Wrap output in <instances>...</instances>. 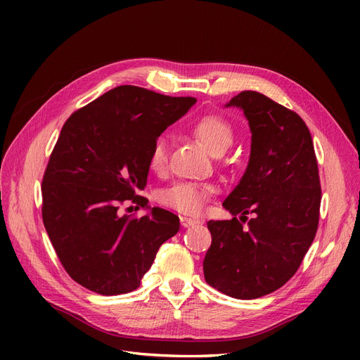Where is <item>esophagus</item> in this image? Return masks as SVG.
Instances as JSON below:
<instances>
[{
    "label": "esophagus",
    "mask_w": 360,
    "mask_h": 360,
    "mask_svg": "<svg viewBox=\"0 0 360 360\" xmlns=\"http://www.w3.org/2000/svg\"><path fill=\"white\" fill-rule=\"evenodd\" d=\"M180 222H181V226H183V228H189V226H195V225L200 224L198 221L191 219V217H186V216H181V217H180Z\"/></svg>",
    "instance_id": "obj_1"
}]
</instances>
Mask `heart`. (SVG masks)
Here are the masks:
<instances>
[{"label":"heart","instance_id":"obj_1","mask_svg":"<svg viewBox=\"0 0 360 360\" xmlns=\"http://www.w3.org/2000/svg\"><path fill=\"white\" fill-rule=\"evenodd\" d=\"M192 134L209 148L214 156H221L233 144L234 130L222 115L205 114L195 120L191 126ZM168 139L158 136L148 151L150 169L163 174L168 167ZM213 188L210 184L197 181H179L172 186L160 191L159 201L174 210L188 214H198L205 202L212 197Z\"/></svg>","mask_w":360,"mask_h":360}]
</instances>
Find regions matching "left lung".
<instances>
[{"label":"left lung","mask_w":360,"mask_h":360,"mask_svg":"<svg viewBox=\"0 0 360 360\" xmlns=\"http://www.w3.org/2000/svg\"><path fill=\"white\" fill-rule=\"evenodd\" d=\"M228 106L243 110L252 144L246 172L224 201L234 217L207 222L212 245L204 278L226 296L257 299L290 281L314 242L321 202L319 165L299 114L257 91L238 93ZM248 214H253L249 221Z\"/></svg>","instance_id":"left-lung-1"}]
</instances>
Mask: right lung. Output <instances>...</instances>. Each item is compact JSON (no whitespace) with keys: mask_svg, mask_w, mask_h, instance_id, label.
<instances>
[{"mask_svg":"<svg viewBox=\"0 0 360 360\" xmlns=\"http://www.w3.org/2000/svg\"><path fill=\"white\" fill-rule=\"evenodd\" d=\"M195 97H172L120 85L75 111L64 123L41 180V217L69 276L103 296L134 291L179 216L153 207L122 214L126 201L146 209L148 151Z\"/></svg>","mask_w":360,"mask_h":360,"instance_id":"add662e5","label":"right lung"}]
</instances>
